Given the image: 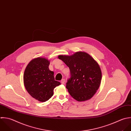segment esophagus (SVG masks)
<instances>
[{
    "label": "esophagus",
    "mask_w": 131,
    "mask_h": 131,
    "mask_svg": "<svg viewBox=\"0 0 131 131\" xmlns=\"http://www.w3.org/2000/svg\"><path fill=\"white\" fill-rule=\"evenodd\" d=\"M65 80L64 79H63L61 80V84H64L65 83Z\"/></svg>",
    "instance_id": "34e87169"
}]
</instances>
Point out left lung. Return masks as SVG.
Returning <instances> with one entry per match:
<instances>
[{
    "mask_svg": "<svg viewBox=\"0 0 131 131\" xmlns=\"http://www.w3.org/2000/svg\"><path fill=\"white\" fill-rule=\"evenodd\" d=\"M58 58L70 71V77L66 83L70 95L79 102L90 99L101 82L102 72L98 63L89 54L81 51L71 56L60 55Z\"/></svg>",
    "mask_w": 131,
    "mask_h": 131,
    "instance_id": "obj_1",
    "label": "left lung"
}]
</instances>
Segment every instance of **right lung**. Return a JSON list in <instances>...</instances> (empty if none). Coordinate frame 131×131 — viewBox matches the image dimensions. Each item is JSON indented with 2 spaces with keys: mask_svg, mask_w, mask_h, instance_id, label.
Returning a JSON list of instances; mask_svg holds the SVG:
<instances>
[{
  "mask_svg": "<svg viewBox=\"0 0 131 131\" xmlns=\"http://www.w3.org/2000/svg\"><path fill=\"white\" fill-rule=\"evenodd\" d=\"M49 65L47 59L37 58L29 63L24 73L26 90L33 98L41 102L51 98L54 88L60 85L54 80V72L49 69Z\"/></svg>",
  "mask_w": 131,
  "mask_h": 131,
  "instance_id": "right-lung-1",
  "label": "right lung"
}]
</instances>
